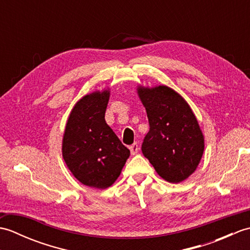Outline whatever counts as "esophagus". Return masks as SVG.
I'll return each instance as SVG.
<instances>
[{"instance_id": "esophagus-1", "label": "esophagus", "mask_w": 250, "mask_h": 250, "mask_svg": "<svg viewBox=\"0 0 250 250\" xmlns=\"http://www.w3.org/2000/svg\"><path fill=\"white\" fill-rule=\"evenodd\" d=\"M139 150H140V147H139V145H137V143H134L133 145H131L130 146V151H131V155H136L137 152H139Z\"/></svg>"}]
</instances>
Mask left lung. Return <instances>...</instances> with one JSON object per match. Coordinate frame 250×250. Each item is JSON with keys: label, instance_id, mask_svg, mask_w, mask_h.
Segmentation results:
<instances>
[{"label": "left lung", "instance_id": "1", "mask_svg": "<svg viewBox=\"0 0 250 250\" xmlns=\"http://www.w3.org/2000/svg\"><path fill=\"white\" fill-rule=\"evenodd\" d=\"M137 94L149 121L143 155L167 182H183L198 167L204 151V136L192 109L167 86H140Z\"/></svg>", "mask_w": 250, "mask_h": 250}]
</instances>
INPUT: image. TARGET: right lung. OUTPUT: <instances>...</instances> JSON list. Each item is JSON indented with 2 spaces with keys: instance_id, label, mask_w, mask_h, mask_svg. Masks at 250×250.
I'll return each mask as SVG.
<instances>
[{
  "instance_id": "1",
  "label": "right lung",
  "mask_w": 250,
  "mask_h": 250,
  "mask_svg": "<svg viewBox=\"0 0 250 250\" xmlns=\"http://www.w3.org/2000/svg\"><path fill=\"white\" fill-rule=\"evenodd\" d=\"M109 90L84 95L74 106L65 125L62 156L83 185L106 189L119 177L130 150L105 121Z\"/></svg>"
}]
</instances>
